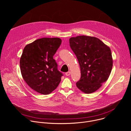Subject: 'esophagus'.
<instances>
[{
  "instance_id": "obj_1",
  "label": "esophagus",
  "mask_w": 131,
  "mask_h": 131,
  "mask_svg": "<svg viewBox=\"0 0 131 131\" xmlns=\"http://www.w3.org/2000/svg\"><path fill=\"white\" fill-rule=\"evenodd\" d=\"M65 74H66V76H69L70 74V71H68V72H67L65 73Z\"/></svg>"
}]
</instances>
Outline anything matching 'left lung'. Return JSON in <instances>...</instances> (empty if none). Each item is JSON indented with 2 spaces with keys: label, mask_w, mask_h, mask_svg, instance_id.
Segmentation results:
<instances>
[{
  "label": "left lung",
  "mask_w": 131,
  "mask_h": 131,
  "mask_svg": "<svg viewBox=\"0 0 131 131\" xmlns=\"http://www.w3.org/2000/svg\"><path fill=\"white\" fill-rule=\"evenodd\" d=\"M69 45L81 69L77 88L87 94L94 92L110 74L113 59L110 48L96 37L86 36L71 37Z\"/></svg>",
  "instance_id": "1"
}]
</instances>
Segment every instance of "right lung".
Here are the masks:
<instances>
[{
    "mask_svg": "<svg viewBox=\"0 0 131 131\" xmlns=\"http://www.w3.org/2000/svg\"><path fill=\"white\" fill-rule=\"evenodd\" d=\"M62 43L59 38L37 39L24 48L20 65L22 77L34 90L47 95L58 87L63 73L53 56Z\"/></svg>",
    "mask_w": 131,
    "mask_h": 131,
    "instance_id": "add662e5",
    "label": "right lung"
}]
</instances>
